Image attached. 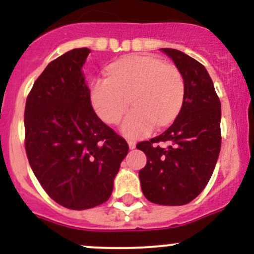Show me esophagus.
Returning a JSON list of instances; mask_svg holds the SVG:
<instances>
[{
	"instance_id": "1",
	"label": "esophagus",
	"mask_w": 254,
	"mask_h": 254,
	"mask_svg": "<svg viewBox=\"0 0 254 254\" xmlns=\"http://www.w3.org/2000/svg\"><path fill=\"white\" fill-rule=\"evenodd\" d=\"M127 145H129V147L131 148H135V146H136V142L134 141V140H127Z\"/></svg>"
}]
</instances>
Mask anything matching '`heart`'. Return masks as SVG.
<instances>
[{
	"instance_id": "b5f03b06",
	"label": "heart",
	"mask_w": 254,
	"mask_h": 254,
	"mask_svg": "<svg viewBox=\"0 0 254 254\" xmlns=\"http://www.w3.org/2000/svg\"><path fill=\"white\" fill-rule=\"evenodd\" d=\"M184 92V78L176 66L155 56L135 55L113 64L109 77L93 79L91 102L103 122L115 124L131 101L134 108L120 130L136 139L150 134L155 124H170L181 111Z\"/></svg>"
}]
</instances>
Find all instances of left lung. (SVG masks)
Returning <instances> with one entry per match:
<instances>
[{
  "label": "left lung",
  "mask_w": 254,
  "mask_h": 254,
  "mask_svg": "<svg viewBox=\"0 0 254 254\" xmlns=\"http://www.w3.org/2000/svg\"><path fill=\"white\" fill-rule=\"evenodd\" d=\"M184 78V101L173 124L158 136L139 142L146 166L139 178L151 203L177 206L190 203L211 178L221 148V104L206 68L176 49H161ZM167 142L168 148L158 143Z\"/></svg>",
  "instance_id": "8db88e82"
}]
</instances>
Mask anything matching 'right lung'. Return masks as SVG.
Instances as JSON below:
<instances>
[{
  "mask_svg": "<svg viewBox=\"0 0 254 254\" xmlns=\"http://www.w3.org/2000/svg\"><path fill=\"white\" fill-rule=\"evenodd\" d=\"M88 48L73 49L45 67L25 102V152L47 194L72 210L112 195L129 146L93 111L83 67Z\"/></svg>",
  "mask_w": 254,
  "mask_h": 254,
  "instance_id": "obj_1",
  "label": "right lung"
}]
</instances>
